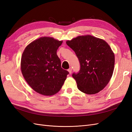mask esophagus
<instances>
[{
	"mask_svg": "<svg viewBox=\"0 0 132 132\" xmlns=\"http://www.w3.org/2000/svg\"><path fill=\"white\" fill-rule=\"evenodd\" d=\"M68 71H69V74H71V71H72V68H70L68 70Z\"/></svg>",
	"mask_w": 132,
	"mask_h": 132,
	"instance_id": "1",
	"label": "esophagus"
}]
</instances>
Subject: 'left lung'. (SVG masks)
I'll return each mask as SVG.
<instances>
[{"mask_svg": "<svg viewBox=\"0 0 132 132\" xmlns=\"http://www.w3.org/2000/svg\"><path fill=\"white\" fill-rule=\"evenodd\" d=\"M78 58L80 69L73 73L78 89L95 94L105 88L112 76L114 54L105 41L91 35L79 36L66 42Z\"/></svg>", "mask_w": 132, "mask_h": 132, "instance_id": "1", "label": "left lung"}]
</instances>
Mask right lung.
<instances>
[{
    "label": "right lung",
    "instance_id": "add662e5",
    "mask_svg": "<svg viewBox=\"0 0 132 132\" xmlns=\"http://www.w3.org/2000/svg\"><path fill=\"white\" fill-rule=\"evenodd\" d=\"M62 41L42 37L32 42L23 51L21 69L31 88L43 95L52 96L61 90L69 72L61 67L57 51Z\"/></svg>",
    "mask_w": 132,
    "mask_h": 132
}]
</instances>
